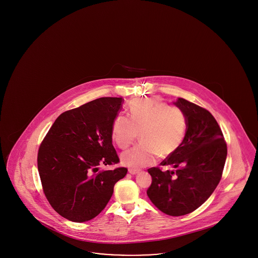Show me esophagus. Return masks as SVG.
I'll use <instances>...</instances> for the list:
<instances>
[{
  "mask_svg": "<svg viewBox=\"0 0 258 258\" xmlns=\"http://www.w3.org/2000/svg\"><path fill=\"white\" fill-rule=\"evenodd\" d=\"M138 172H139V170H137V169H133V168L128 169V173L132 174V175H135V174H137Z\"/></svg>",
  "mask_w": 258,
  "mask_h": 258,
  "instance_id": "obj_1",
  "label": "esophagus"
}]
</instances>
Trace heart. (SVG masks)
<instances>
[{
    "mask_svg": "<svg viewBox=\"0 0 258 258\" xmlns=\"http://www.w3.org/2000/svg\"><path fill=\"white\" fill-rule=\"evenodd\" d=\"M130 117L118 115L112 123L111 136L121 149L131 146L140 133L141 143L123 152L125 166L139 169L153 164L160 155L170 156L184 141L186 118L177 106L158 98H135L128 104Z\"/></svg>",
    "mask_w": 258,
    "mask_h": 258,
    "instance_id": "heart-1",
    "label": "heart"
}]
</instances>
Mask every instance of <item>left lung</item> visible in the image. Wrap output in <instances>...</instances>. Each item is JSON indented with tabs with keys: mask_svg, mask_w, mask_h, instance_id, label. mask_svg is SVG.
Here are the masks:
<instances>
[{
	"mask_svg": "<svg viewBox=\"0 0 258 258\" xmlns=\"http://www.w3.org/2000/svg\"><path fill=\"white\" fill-rule=\"evenodd\" d=\"M175 105L186 118V132L179 149L160 162L173 170L149 168L152 184L147 195L162 213L179 217L200 207L221 181L227 146L221 127L207 109L186 99Z\"/></svg>",
	"mask_w": 258,
	"mask_h": 258,
	"instance_id": "obj_1",
	"label": "left lung"
}]
</instances>
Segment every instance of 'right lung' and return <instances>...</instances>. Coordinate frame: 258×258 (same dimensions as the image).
<instances>
[{
  "instance_id": "1",
  "label": "right lung",
  "mask_w": 258,
  "mask_h": 258,
  "mask_svg": "<svg viewBox=\"0 0 258 258\" xmlns=\"http://www.w3.org/2000/svg\"><path fill=\"white\" fill-rule=\"evenodd\" d=\"M122 98H100L56 119L37 153V169L50 205L64 219L84 222L105 208L114 185L127 169L99 170L120 162L112 144V123Z\"/></svg>"
}]
</instances>
